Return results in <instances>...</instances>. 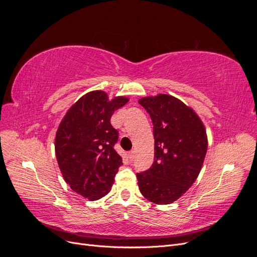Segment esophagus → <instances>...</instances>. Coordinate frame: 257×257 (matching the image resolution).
Returning <instances> with one entry per match:
<instances>
[{
  "mask_svg": "<svg viewBox=\"0 0 257 257\" xmlns=\"http://www.w3.org/2000/svg\"><path fill=\"white\" fill-rule=\"evenodd\" d=\"M128 159L131 162H133L134 159H135V154H134V151H131L128 152Z\"/></svg>",
  "mask_w": 257,
  "mask_h": 257,
  "instance_id": "1",
  "label": "esophagus"
}]
</instances>
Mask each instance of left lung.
Returning <instances> with one entry per match:
<instances>
[{
    "label": "left lung",
    "mask_w": 257,
    "mask_h": 257,
    "mask_svg": "<svg viewBox=\"0 0 257 257\" xmlns=\"http://www.w3.org/2000/svg\"><path fill=\"white\" fill-rule=\"evenodd\" d=\"M153 123L154 162L137 173L141 193L158 205L172 204L195 182L207 152L203 122L181 100L167 94L139 99Z\"/></svg>",
    "instance_id": "8db88e82"
}]
</instances>
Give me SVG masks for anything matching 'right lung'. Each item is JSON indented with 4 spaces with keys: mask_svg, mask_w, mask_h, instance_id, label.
Masks as SVG:
<instances>
[{
    "mask_svg": "<svg viewBox=\"0 0 257 257\" xmlns=\"http://www.w3.org/2000/svg\"><path fill=\"white\" fill-rule=\"evenodd\" d=\"M128 102L108 99L104 91H92L69 108L56 135V157L65 182L76 193L96 200L109 193L122 158L114 150L119 133L110 118Z\"/></svg>",
    "mask_w": 257,
    "mask_h": 257,
    "instance_id": "add662e5",
    "label": "right lung"
}]
</instances>
